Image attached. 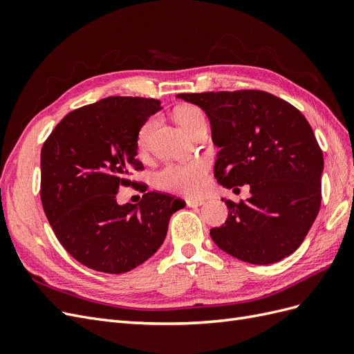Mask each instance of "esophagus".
I'll use <instances>...</instances> for the list:
<instances>
[{
  "instance_id": "esophagus-1",
  "label": "esophagus",
  "mask_w": 354,
  "mask_h": 354,
  "mask_svg": "<svg viewBox=\"0 0 354 354\" xmlns=\"http://www.w3.org/2000/svg\"><path fill=\"white\" fill-rule=\"evenodd\" d=\"M203 199H187L186 201V205L187 207H190V208H194V207H201V205H203Z\"/></svg>"
}]
</instances>
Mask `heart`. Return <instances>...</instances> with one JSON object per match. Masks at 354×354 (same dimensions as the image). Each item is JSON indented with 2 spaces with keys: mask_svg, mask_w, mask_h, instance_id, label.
Masks as SVG:
<instances>
[{
  "mask_svg": "<svg viewBox=\"0 0 354 354\" xmlns=\"http://www.w3.org/2000/svg\"><path fill=\"white\" fill-rule=\"evenodd\" d=\"M176 118L181 128L190 136L201 125L208 124L205 113L196 106L190 104L180 108L176 112ZM158 122V116H152L140 127L137 134V146L140 151H146L149 147ZM207 173L208 164L202 159L190 160V162L185 164H169L159 171L158 183L160 187L169 192H177V194L183 195H198L207 185Z\"/></svg>",
  "mask_w": 354,
  "mask_h": 354,
  "instance_id": "obj_1",
  "label": "heart"
}]
</instances>
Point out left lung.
Returning <instances> with one entry per match:
<instances>
[{
  "mask_svg": "<svg viewBox=\"0 0 354 354\" xmlns=\"http://www.w3.org/2000/svg\"><path fill=\"white\" fill-rule=\"evenodd\" d=\"M207 113L224 187L250 185L209 234L220 250L251 264H272L303 243L322 201L324 155L304 115L260 90L178 94Z\"/></svg>",
  "mask_w": 354,
  "mask_h": 354,
  "instance_id": "1",
  "label": "left lung"
}]
</instances>
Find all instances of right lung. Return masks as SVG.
I'll use <instances>...</instances> for the list:
<instances>
[{"label":"right lung","instance_id":"add662e5","mask_svg":"<svg viewBox=\"0 0 354 354\" xmlns=\"http://www.w3.org/2000/svg\"><path fill=\"white\" fill-rule=\"evenodd\" d=\"M160 109L143 97H106L68 113L41 151V201L59 242L88 269L121 274L164 243L168 223L185 203L159 192L120 205V186L142 169L140 127ZM146 187H143V192Z\"/></svg>","mask_w":354,"mask_h":354}]
</instances>
